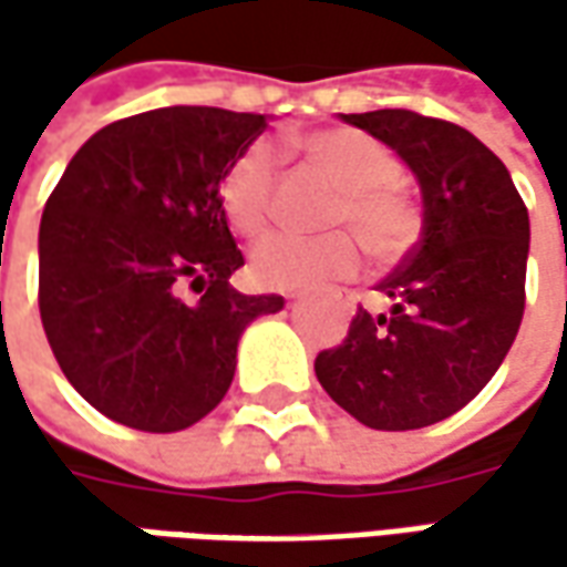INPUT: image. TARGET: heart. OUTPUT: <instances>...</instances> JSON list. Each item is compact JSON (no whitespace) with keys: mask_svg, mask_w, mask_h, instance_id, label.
Masks as SVG:
<instances>
[{"mask_svg":"<svg viewBox=\"0 0 567 567\" xmlns=\"http://www.w3.org/2000/svg\"><path fill=\"white\" fill-rule=\"evenodd\" d=\"M306 164L328 176L338 192L324 207L328 229L318 236L274 233L251 249V277L261 287L299 290L350 277L360 268V240L379 261H394L420 236V207L401 183V157L388 144L353 128L328 125L299 138ZM277 161L265 142L236 154L220 179V207L239 236H258L271 224ZM353 228L355 237L349 233Z\"/></svg>","mask_w":567,"mask_h":567,"instance_id":"1","label":"heart"}]
</instances>
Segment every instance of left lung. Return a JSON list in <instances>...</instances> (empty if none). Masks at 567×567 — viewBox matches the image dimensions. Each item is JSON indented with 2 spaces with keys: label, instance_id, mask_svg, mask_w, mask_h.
I'll return each mask as SVG.
<instances>
[{
  "label": "left lung",
  "instance_id": "8db88e82",
  "mask_svg": "<svg viewBox=\"0 0 567 567\" xmlns=\"http://www.w3.org/2000/svg\"><path fill=\"white\" fill-rule=\"evenodd\" d=\"M343 122L416 173L423 236L379 284L391 312L360 306L347 338L316 357V375L369 429H423L467 406L508 357L527 302L530 217L505 164L467 128L413 110Z\"/></svg>",
  "mask_w": 567,
  "mask_h": 567
}]
</instances>
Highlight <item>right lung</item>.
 Here are the masks:
<instances>
[{
    "instance_id": "obj_1",
    "label": "right lung",
    "mask_w": 567,
    "mask_h": 567,
    "mask_svg": "<svg viewBox=\"0 0 567 567\" xmlns=\"http://www.w3.org/2000/svg\"><path fill=\"white\" fill-rule=\"evenodd\" d=\"M268 120L164 106L110 122L69 161L40 220V321L103 416L179 432L224 401L246 324L284 296H246L220 179ZM188 289L198 300H186Z\"/></svg>"
}]
</instances>
